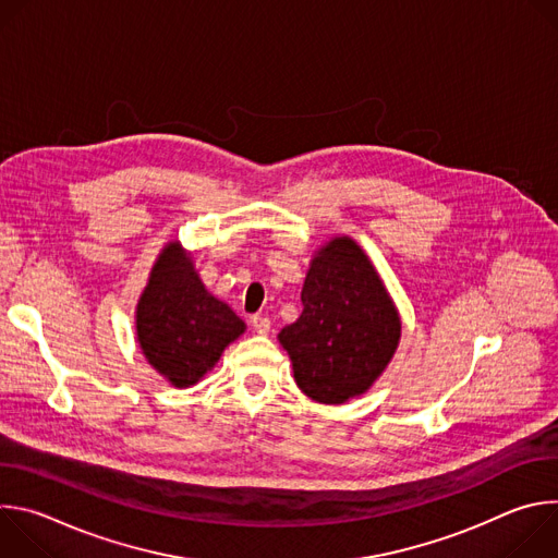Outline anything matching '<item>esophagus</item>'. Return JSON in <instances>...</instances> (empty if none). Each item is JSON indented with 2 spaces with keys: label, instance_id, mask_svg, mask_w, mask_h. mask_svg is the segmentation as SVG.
Wrapping results in <instances>:
<instances>
[{
  "label": "esophagus",
  "instance_id": "obj_1",
  "mask_svg": "<svg viewBox=\"0 0 558 558\" xmlns=\"http://www.w3.org/2000/svg\"><path fill=\"white\" fill-rule=\"evenodd\" d=\"M252 327L256 329L258 336H267L271 331V320H269V317H265V315H254L252 317Z\"/></svg>",
  "mask_w": 558,
  "mask_h": 558
}]
</instances>
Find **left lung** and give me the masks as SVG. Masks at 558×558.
Returning <instances> with one entry per match:
<instances>
[{
  "instance_id": "8db88e82",
  "label": "left lung",
  "mask_w": 558,
  "mask_h": 558,
  "mask_svg": "<svg viewBox=\"0 0 558 558\" xmlns=\"http://www.w3.org/2000/svg\"><path fill=\"white\" fill-rule=\"evenodd\" d=\"M400 338V311L366 252L351 235L317 247L302 313L278 333L298 388L320 404H347L381 377Z\"/></svg>"
}]
</instances>
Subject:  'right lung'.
I'll use <instances>...</instances> for the list:
<instances>
[{"label":"right lung","instance_id":"obj_1","mask_svg":"<svg viewBox=\"0 0 558 558\" xmlns=\"http://www.w3.org/2000/svg\"><path fill=\"white\" fill-rule=\"evenodd\" d=\"M136 342L147 364L177 388L196 386L247 325L211 295L179 241L158 252L134 311Z\"/></svg>","mask_w":558,"mask_h":558}]
</instances>
